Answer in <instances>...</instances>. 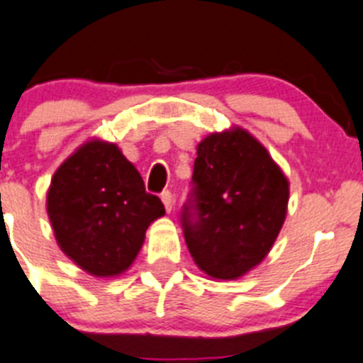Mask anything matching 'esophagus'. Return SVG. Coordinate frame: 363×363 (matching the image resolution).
<instances>
[{
    "instance_id": "1",
    "label": "esophagus",
    "mask_w": 363,
    "mask_h": 363,
    "mask_svg": "<svg viewBox=\"0 0 363 363\" xmlns=\"http://www.w3.org/2000/svg\"><path fill=\"white\" fill-rule=\"evenodd\" d=\"M160 198H162V201H164L165 211L171 212L172 207H174V196L171 194V191H164L162 194H160Z\"/></svg>"
}]
</instances>
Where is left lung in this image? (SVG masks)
I'll list each match as a JSON object with an SVG mask.
<instances>
[{"instance_id": "left-lung-1", "label": "left lung", "mask_w": 363, "mask_h": 363, "mask_svg": "<svg viewBox=\"0 0 363 363\" xmlns=\"http://www.w3.org/2000/svg\"><path fill=\"white\" fill-rule=\"evenodd\" d=\"M192 185L191 203L182 212L192 259L212 279L242 277L281 232L288 178L257 138L234 128L199 142Z\"/></svg>"}]
</instances>
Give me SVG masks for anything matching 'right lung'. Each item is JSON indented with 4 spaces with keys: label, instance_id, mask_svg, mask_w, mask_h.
Segmentation results:
<instances>
[{
    "label": "right lung",
    "instance_id": "add662e5",
    "mask_svg": "<svg viewBox=\"0 0 363 363\" xmlns=\"http://www.w3.org/2000/svg\"><path fill=\"white\" fill-rule=\"evenodd\" d=\"M46 211L59 248L95 277L128 270L149 225L165 214L121 149L97 138L82 144L52 176Z\"/></svg>",
    "mask_w": 363,
    "mask_h": 363
}]
</instances>
